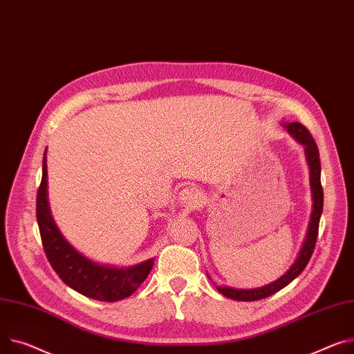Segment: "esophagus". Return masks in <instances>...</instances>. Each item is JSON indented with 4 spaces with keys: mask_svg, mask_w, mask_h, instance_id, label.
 Masks as SVG:
<instances>
[{
    "mask_svg": "<svg viewBox=\"0 0 354 354\" xmlns=\"http://www.w3.org/2000/svg\"><path fill=\"white\" fill-rule=\"evenodd\" d=\"M179 201L187 207H196L202 202L201 191L195 186L185 187V189H182L179 194Z\"/></svg>",
    "mask_w": 354,
    "mask_h": 354,
    "instance_id": "esophagus-1",
    "label": "esophagus"
}]
</instances>
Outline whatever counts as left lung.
Wrapping results in <instances>:
<instances>
[{"label": "left lung", "instance_id": "obj_1", "mask_svg": "<svg viewBox=\"0 0 354 354\" xmlns=\"http://www.w3.org/2000/svg\"><path fill=\"white\" fill-rule=\"evenodd\" d=\"M288 132L297 140L299 144L304 147L306 159H308L309 171H310V189H312V199H313V207H312V216L309 222V229L306 233V239L301 245V249L299 252V256L292 265V268L277 280L272 281V283L257 288V289H233L227 286H216L218 292H221L223 296L233 299V300H241V301H253V300H261L265 297H269L274 295L276 292L281 290L285 286H288L292 280H295L303 269L308 266L310 257L313 254L316 239L319 233V222L323 210V187L320 182V158H319V149L315 142V139L309 129L300 122H290L283 125Z\"/></svg>", "mask_w": 354, "mask_h": 354}]
</instances>
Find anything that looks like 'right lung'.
<instances>
[{
    "label": "right lung",
    "instance_id": "add662e5",
    "mask_svg": "<svg viewBox=\"0 0 354 354\" xmlns=\"http://www.w3.org/2000/svg\"><path fill=\"white\" fill-rule=\"evenodd\" d=\"M37 222L46 259L66 286L78 293L101 300L116 301L129 297L148 277L153 259L131 268H112L89 261L71 246L58 230L46 199V158L37 194Z\"/></svg>",
    "mask_w": 354,
    "mask_h": 354
}]
</instances>
